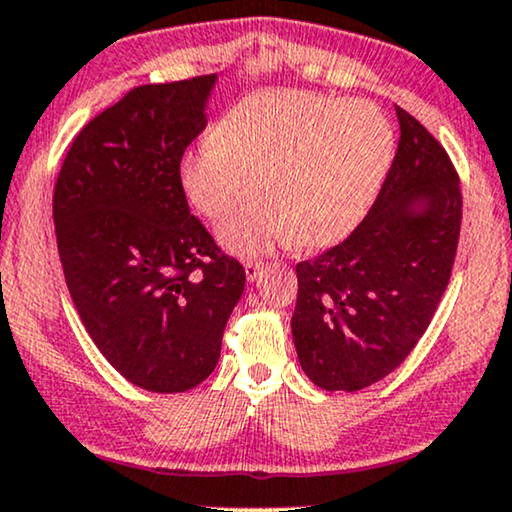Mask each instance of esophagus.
<instances>
[{
	"mask_svg": "<svg viewBox=\"0 0 512 512\" xmlns=\"http://www.w3.org/2000/svg\"><path fill=\"white\" fill-rule=\"evenodd\" d=\"M243 267H245V278H248V281L252 283V281H257V276H260L262 274V269H264V262H245L243 264Z\"/></svg>",
	"mask_w": 512,
	"mask_h": 512,
	"instance_id": "34e87169",
	"label": "esophagus"
}]
</instances>
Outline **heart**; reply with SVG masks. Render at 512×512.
Returning a JSON list of instances; mask_svg holds the SVG:
<instances>
[{"instance_id": "heart-1", "label": "heart", "mask_w": 512, "mask_h": 512, "mask_svg": "<svg viewBox=\"0 0 512 512\" xmlns=\"http://www.w3.org/2000/svg\"><path fill=\"white\" fill-rule=\"evenodd\" d=\"M393 161V131L370 102L264 91L234 102L213 138L189 147L177 180L196 213L227 217L252 185L257 196L220 227L231 252L257 255L295 238L320 248L358 227Z\"/></svg>"}]
</instances>
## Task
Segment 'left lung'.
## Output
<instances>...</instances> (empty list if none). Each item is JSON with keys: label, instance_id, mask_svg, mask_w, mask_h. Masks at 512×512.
I'll list each match as a JSON object with an SVG mask.
<instances>
[{"label": "left lung", "instance_id": "8db88e82", "mask_svg": "<svg viewBox=\"0 0 512 512\" xmlns=\"http://www.w3.org/2000/svg\"><path fill=\"white\" fill-rule=\"evenodd\" d=\"M400 142L349 238L297 264L292 339L325 391H360L417 346L445 295L461 231L459 175L438 140L395 107Z\"/></svg>", "mask_w": 512, "mask_h": 512}]
</instances>
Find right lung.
<instances>
[{"instance_id":"right-lung-1","label":"right lung","mask_w":512,"mask_h":512,"mask_svg":"<svg viewBox=\"0 0 512 512\" xmlns=\"http://www.w3.org/2000/svg\"><path fill=\"white\" fill-rule=\"evenodd\" d=\"M217 74L128 91L74 138L53 192L58 255L81 323L131 384L210 377L245 269L189 215L177 163L206 128Z\"/></svg>"}]
</instances>
